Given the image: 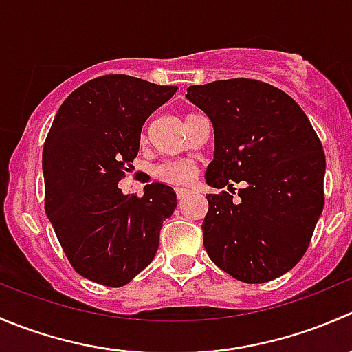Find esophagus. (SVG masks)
<instances>
[{"instance_id": "obj_1", "label": "esophagus", "mask_w": 352, "mask_h": 352, "mask_svg": "<svg viewBox=\"0 0 352 352\" xmlns=\"http://www.w3.org/2000/svg\"><path fill=\"white\" fill-rule=\"evenodd\" d=\"M175 194H177V199H179V201H184V199L189 196L190 190H187V189H175Z\"/></svg>"}]
</instances>
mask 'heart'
<instances>
[{"label": "heart", "mask_w": 352, "mask_h": 352, "mask_svg": "<svg viewBox=\"0 0 352 352\" xmlns=\"http://www.w3.org/2000/svg\"><path fill=\"white\" fill-rule=\"evenodd\" d=\"M155 179L170 186H187L197 175V162L194 158L168 160L153 168Z\"/></svg>", "instance_id": "obj_1"}]
</instances>
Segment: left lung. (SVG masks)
<instances>
[{"label":"left lung","instance_id":"8db88e82","mask_svg":"<svg viewBox=\"0 0 352 352\" xmlns=\"http://www.w3.org/2000/svg\"><path fill=\"white\" fill-rule=\"evenodd\" d=\"M187 98L214 127V160L206 182L230 192L233 182L243 186L240 202L226 190L206 196V252L239 281H272L300 262L324 209L320 140L300 105L264 81L194 85Z\"/></svg>","mask_w":352,"mask_h":352}]
</instances>
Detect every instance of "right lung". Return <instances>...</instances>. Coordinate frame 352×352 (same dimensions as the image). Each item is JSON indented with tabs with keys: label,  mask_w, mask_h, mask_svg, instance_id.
Masks as SVG:
<instances>
[{
	"label": "right lung",
	"mask_w": 352,
	"mask_h": 352,
	"mask_svg": "<svg viewBox=\"0 0 352 352\" xmlns=\"http://www.w3.org/2000/svg\"><path fill=\"white\" fill-rule=\"evenodd\" d=\"M177 87L104 74L63 102L45 138V214L74 271L98 285H127L153 261L177 196L148 184L124 196L119 182L140 150L141 129Z\"/></svg>",
	"instance_id": "right-lung-1"
}]
</instances>
